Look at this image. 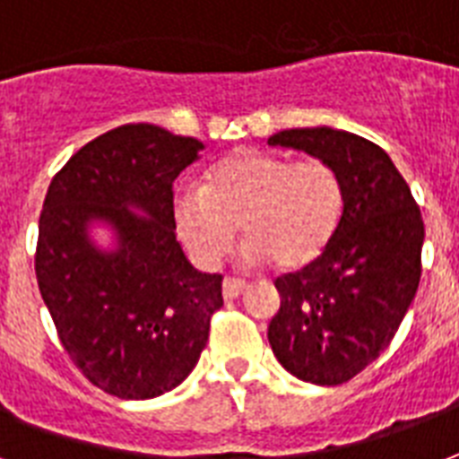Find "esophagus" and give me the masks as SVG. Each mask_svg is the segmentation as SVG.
Listing matches in <instances>:
<instances>
[{
	"mask_svg": "<svg viewBox=\"0 0 459 459\" xmlns=\"http://www.w3.org/2000/svg\"><path fill=\"white\" fill-rule=\"evenodd\" d=\"M245 281H240V279H223V299L226 300H233L238 299L240 293L245 291Z\"/></svg>",
	"mask_w": 459,
	"mask_h": 459,
	"instance_id": "1",
	"label": "esophagus"
}]
</instances>
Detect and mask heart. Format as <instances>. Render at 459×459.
Returning <instances> with one entry per match:
<instances>
[{
    "label": "heart",
    "instance_id": "heart-1",
    "mask_svg": "<svg viewBox=\"0 0 459 459\" xmlns=\"http://www.w3.org/2000/svg\"><path fill=\"white\" fill-rule=\"evenodd\" d=\"M175 226L202 267H214L236 240L250 262L281 269L315 262L344 214L342 178L327 160H296L243 149L209 168L202 187L175 195Z\"/></svg>",
    "mask_w": 459,
    "mask_h": 459
}]
</instances>
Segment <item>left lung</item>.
I'll return each mask as SVG.
<instances>
[{"label": "left lung", "mask_w": 459, "mask_h": 459, "mask_svg": "<svg viewBox=\"0 0 459 459\" xmlns=\"http://www.w3.org/2000/svg\"><path fill=\"white\" fill-rule=\"evenodd\" d=\"M267 142L327 160L342 178L337 233L317 260L276 279L281 307L267 330L272 351L291 376L342 385L383 354L414 300L421 212L393 159L363 136L300 127Z\"/></svg>", "instance_id": "obj_1"}]
</instances>
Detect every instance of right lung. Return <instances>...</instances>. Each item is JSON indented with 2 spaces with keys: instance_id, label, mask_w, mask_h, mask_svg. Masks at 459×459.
Returning a JSON list of instances; mask_svg holds the SVG:
<instances>
[{
  "instance_id": "add662e5",
  "label": "right lung",
  "mask_w": 459,
  "mask_h": 459,
  "mask_svg": "<svg viewBox=\"0 0 459 459\" xmlns=\"http://www.w3.org/2000/svg\"><path fill=\"white\" fill-rule=\"evenodd\" d=\"M202 149L149 122L122 125L82 146L45 195L40 296L76 368L122 400L183 383L223 306L221 274L197 272L175 240L173 183ZM93 225L111 229L108 248Z\"/></svg>"
}]
</instances>
